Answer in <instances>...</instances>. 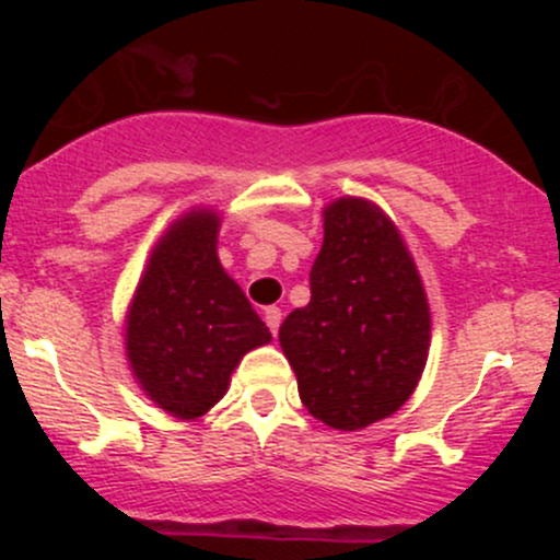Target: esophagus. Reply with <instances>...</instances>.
<instances>
[{
    "label": "esophagus",
    "mask_w": 560,
    "mask_h": 560,
    "mask_svg": "<svg viewBox=\"0 0 560 560\" xmlns=\"http://www.w3.org/2000/svg\"><path fill=\"white\" fill-rule=\"evenodd\" d=\"M265 322H268V327H270V332H279V325H281V308H276V306H270V308H265Z\"/></svg>",
    "instance_id": "34e87169"
}]
</instances>
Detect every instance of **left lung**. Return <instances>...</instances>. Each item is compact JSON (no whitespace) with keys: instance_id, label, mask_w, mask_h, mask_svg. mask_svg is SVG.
<instances>
[{"instance_id":"obj_1","label":"left lung","mask_w":560,"mask_h":560,"mask_svg":"<svg viewBox=\"0 0 560 560\" xmlns=\"http://www.w3.org/2000/svg\"><path fill=\"white\" fill-rule=\"evenodd\" d=\"M312 301L279 327L303 406L336 431L398 411L428 360L431 312L398 230L369 200L325 208Z\"/></svg>"}]
</instances>
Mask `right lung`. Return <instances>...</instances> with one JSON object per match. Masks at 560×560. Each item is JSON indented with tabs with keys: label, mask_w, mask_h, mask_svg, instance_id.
<instances>
[{
	"label": "right lung",
	"mask_w": 560,
	"mask_h": 560,
	"mask_svg": "<svg viewBox=\"0 0 560 560\" xmlns=\"http://www.w3.org/2000/svg\"><path fill=\"white\" fill-rule=\"evenodd\" d=\"M219 217L191 211L156 244L127 316V358L151 400L180 420L206 415L248 349L270 341L217 257Z\"/></svg>",
	"instance_id": "obj_1"
}]
</instances>
